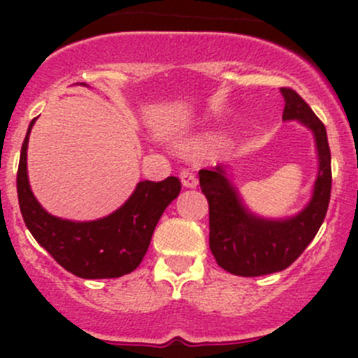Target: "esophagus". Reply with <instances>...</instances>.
I'll list each match as a JSON object with an SVG mask.
<instances>
[{
	"label": "esophagus",
	"mask_w": 358,
	"mask_h": 358,
	"mask_svg": "<svg viewBox=\"0 0 358 358\" xmlns=\"http://www.w3.org/2000/svg\"><path fill=\"white\" fill-rule=\"evenodd\" d=\"M180 180H182L183 187H187V189L197 187L196 175H194V171H190V169H182V171H180Z\"/></svg>",
	"instance_id": "34e87169"
}]
</instances>
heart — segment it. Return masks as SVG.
Returning <instances> with one entry per match:
<instances>
[{
    "label": "heart",
    "instance_id": "heart-1",
    "mask_svg": "<svg viewBox=\"0 0 358 358\" xmlns=\"http://www.w3.org/2000/svg\"><path fill=\"white\" fill-rule=\"evenodd\" d=\"M196 147H197V145H196Z\"/></svg>",
    "mask_w": 358,
    "mask_h": 358
}]
</instances>
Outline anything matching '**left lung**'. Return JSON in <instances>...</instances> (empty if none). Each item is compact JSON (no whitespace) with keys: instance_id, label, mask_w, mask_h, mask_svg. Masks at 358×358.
Returning <instances> with one entry per match:
<instances>
[{"instance_id":"1","label":"left lung","mask_w":358,"mask_h":358,"mask_svg":"<svg viewBox=\"0 0 358 358\" xmlns=\"http://www.w3.org/2000/svg\"><path fill=\"white\" fill-rule=\"evenodd\" d=\"M284 121H299L312 129L319 154V175L308 206L286 220L252 215L227 178L225 166L201 169V190L209 204V249L216 263L241 277H258L287 268L319 232L331 199V150L324 122L291 88H280Z\"/></svg>"}]
</instances>
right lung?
<instances>
[{
	"label": "right lung",
	"instance_id": "add662e5",
	"mask_svg": "<svg viewBox=\"0 0 358 358\" xmlns=\"http://www.w3.org/2000/svg\"><path fill=\"white\" fill-rule=\"evenodd\" d=\"M34 121L24 138L17 171L19 206L29 232L76 277L115 279L133 272L149 249L159 218L182 190L180 180L176 176L162 182L143 180L117 211L95 222L57 218L41 208L29 187L27 142Z\"/></svg>",
	"mask_w": 358,
	"mask_h": 358
}]
</instances>
